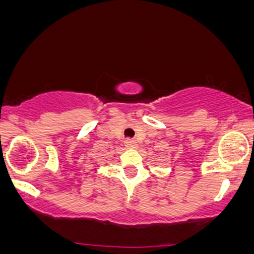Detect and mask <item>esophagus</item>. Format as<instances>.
Returning a JSON list of instances; mask_svg holds the SVG:
<instances>
[{"label":"esophagus","instance_id":"34e87169","mask_svg":"<svg viewBox=\"0 0 254 254\" xmlns=\"http://www.w3.org/2000/svg\"><path fill=\"white\" fill-rule=\"evenodd\" d=\"M125 147L130 148V149H136V148L138 147V144H137L135 139H127V141H125Z\"/></svg>","mask_w":254,"mask_h":254}]
</instances>
